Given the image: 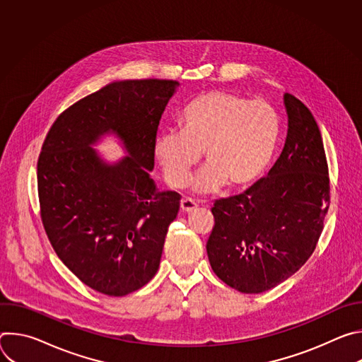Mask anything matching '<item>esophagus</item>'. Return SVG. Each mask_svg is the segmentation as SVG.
I'll list each match as a JSON object with an SVG mask.
<instances>
[{
  "mask_svg": "<svg viewBox=\"0 0 362 362\" xmlns=\"http://www.w3.org/2000/svg\"><path fill=\"white\" fill-rule=\"evenodd\" d=\"M180 208H182L183 212L190 214V212H193L197 208V203L194 200H192V199H182Z\"/></svg>",
  "mask_w": 362,
  "mask_h": 362,
  "instance_id": "esophagus-1",
  "label": "esophagus"
}]
</instances>
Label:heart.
<instances>
[{"label": "heart", "instance_id": "heart-1", "mask_svg": "<svg viewBox=\"0 0 362 362\" xmlns=\"http://www.w3.org/2000/svg\"><path fill=\"white\" fill-rule=\"evenodd\" d=\"M180 132L160 130L154 159L172 187L187 185L202 151L208 162L193 180L197 193H215L228 183L245 187L259 179L275 153L281 119L265 100L208 91L190 100L179 116Z\"/></svg>", "mask_w": 362, "mask_h": 362}]
</instances>
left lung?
Masks as SVG:
<instances>
[{"label":"left lung","instance_id":"obj_1","mask_svg":"<svg viewBox=\"0 0 362 362\" xmlns=\"http://www.w3.org/2000/svg\"><path fill=\"white\" fill-rule=\"evenodd\" d=\"M288 133L268 176L215 202L206 243L214 272L230 288L261 293L292 276L313 255L329 204L320 127L308 107L284 94Z\"/></svg>","mask_w":362,"mask_h":362}]
</instances>
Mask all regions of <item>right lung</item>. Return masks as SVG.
<instances>
[{
  "label": "right lung",
  "mask_w": 362,
  "mask_h": 362,
  "mask_svg": "<svg viewBox=\"0 0 362 362\" xmlns=\"http://www.w3.org/2000/svg\"><path fill=\"white\" fill-rule=\"evenodd\" d=\"M173 80H119L81 98L49 129L37 165L41 219L63 264L87 286L124 296L156 275L180 196L150 179L153 140ZM113 135L127 156L93 148Z\"/></svg>",
  "instance_id": "1"
}]
</instances>
